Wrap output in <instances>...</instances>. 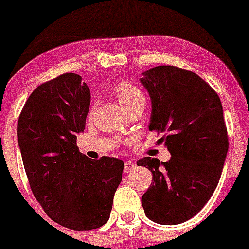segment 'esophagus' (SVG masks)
Masks as SVG:
<instances>
[{"label": "esophagus", "instance_id": "1", "mask_svg": "<svg viewBox=\"0 0 249 249\" xmlns=\"http://www.w3.org/2000/svg\"><path fill=\"white\" fill-rule=\"evenodd\" d=\"M136 167V164L134 161H126L124 164V172H131Z\"/></svg>", "mask_w": 249, "mask_h": 249}]
</instances>
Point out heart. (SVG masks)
Here are the masks:
<instances>
[{"mask_svg":"<svg viewBox=\"0 0 249 249\" xmlns=\"http://www.w3.org/2000/svg\"><path fill=\"white\" fill-rule=\"evenodd\" d=\"M114 92L115 96L118 97V100H119V102L124 108H127V107L131 106L135 102L140 101V100H144L139 88L135 87L131 83L125 82V80L118 83L114 89Z\"/></svg>","mask_w":249,"mask_h":249,"instance_id":"obj_1","label":"heart"}]
</instances>
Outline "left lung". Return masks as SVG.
I'll list each match as a JSON object with an SVG mask.
<instances>
[{
	"mask_svg": "<svg viewBox=\"0 0 249 249\" xmlns=\"http://www.w3.org/2000/svg\"><path fill=\"white\" fill-rule=\"evenodd\" d=\"M152 101L150 131L164 132L171 159L137 161L153 175L142 196L144 213L164 225L187 222L202 210L220 179L229 141L217 92L201 77L176 66L143 72Z\"/></svg>",
	"mask_w": 249,
	"mask_h": 249,
	"instance_id": "left-lung-1",
	"label": "left lung"
}]
</instances>
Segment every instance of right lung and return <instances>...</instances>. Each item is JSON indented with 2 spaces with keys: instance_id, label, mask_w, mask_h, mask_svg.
I'll list each match as a JSON object with an SVG mask.
<instances>
[{
  "instance_id": "right-lung-1",
  "label": "right lung",
  "mask_w": 249,
  "mask_h": 249,
  "mask_svg": "<svg viewBox=\"0 0 249 249\" xmlns=\"http://www.w3.org/2000/svg\"><path fill=\"white\" fill-rule=\"evenodd\" d=\"M90 89L65 73L32 91L18 120V143L32 193L48 217L72 230L97 229L109 219L124 162L89 159L77 147L85 129Z\"/></svg>"
}]
</instances>
